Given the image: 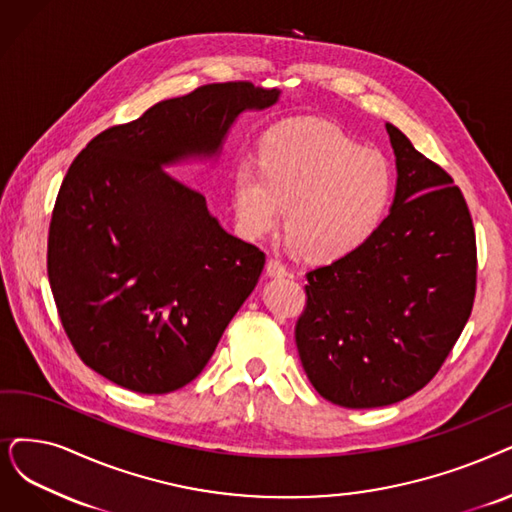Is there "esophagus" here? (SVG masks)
<instances>
[{"label": "esophagus", "instance_id": "34e87169", "mask_svg": "<svg viewBox=\"0 0 512 512\" xmlns=\"http://www.w3.org/2000/svg\"><path fill=\"white\" fill-rule=\"evenodd\" d=\"M267 275H271V277H283V275H288V269H285V264H283L281 260L269 258V260H267Z\"/></svg>", "mask_w": 512, "mask_h": 512}]
</instances>
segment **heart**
<instances>
[{"mask_svg": "<svg viewBox=\"0 0 512 512\" xmlns=\"http://www.w3.org/2000/svg\"><path fill=\"white\" fill-rule=\"evenodd\" d=\"M386 157L342 130L311 121L273 134L262 147V166L243 161L233 180L241 231L269 235L285 212L294 254L319 262L357 252L382 224L393 199Z\"/></svg>", "mask_w": 512, "mask_h": 512, "instance_id": "obj_1", "label": "heart"}]
</instances>
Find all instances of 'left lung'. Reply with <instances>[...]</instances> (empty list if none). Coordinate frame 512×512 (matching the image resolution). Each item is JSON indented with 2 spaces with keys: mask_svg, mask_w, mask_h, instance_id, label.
Instances as JSON below:
<instances>
[{
  "mask_svg": "<svg viewBox=\"0 0 512 512\" xmlns=\"http://www.w3.org/2000/svg\"><path fill=\"white\" fill-rule=\"evenodd\" d=\"M397 187L361 248L306 273L296 346L315 391L336 405L382 407L433 380L473 311L475 229L443 168L386 124Z\"/></svg>",
  "mask_w": 512,
  "mask_h": 512,
  "instance_id": "left-lung-1",
  "label": "left lung"
}]
</instances>
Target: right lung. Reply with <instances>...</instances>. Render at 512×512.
Wrapping results in <instances>:
<instances>
[{"label":"right lung","instance_id":"right-lung-1","mask_svg":"<svg viewBox=\"0 0 512 512\" xmlns=\"http://www.w3.org/2000/svg\"><path fill=\"white\" fill-rule=\"evenodd\" d=\"M279 90L210 84L100 132L60 185L48 277L73 349L134 393L189 384L256 288L264 254L220 227L168 170L218 159L237 117Z\"/></svg>","mask_w":512,"mask_h":512}]
</instances>
